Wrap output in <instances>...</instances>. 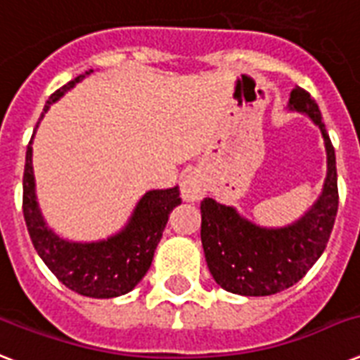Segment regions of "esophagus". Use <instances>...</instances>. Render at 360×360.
I'll use <instances>...</instances> for the list:
<instances>
[{"instance_id":"1","label":"esophagus","mask_w":360,"mask_h":360,"mask_svg":"<svg viewBox=\"0 0 360 360\" xmlns=\"http://www.w3.org/2000/svg\"><path fill=\"white\" fill-rule=\"evenodd\" d=\"M181 194L185 200L188 202H194V200H200L203 194V188H202V183L196 179V177H192L188 175L185 181H183V185H181Z\"/></svg>"}]
</instances>
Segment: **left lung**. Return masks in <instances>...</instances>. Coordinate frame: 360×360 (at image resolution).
<instances>
[{
	"mask_svg": "<svg viewBox=\"0 0 360 360\" xmlns=\"http://www.w3.org/2000/svg\"><path fill=\"white\" fill-rule=\"evenodd\" d=\"M290 110L307 114L318 124L327 149L323 192L299 222L267 230L240 219L233 207L205 198L202 209V245L214 282L226 291L246 297L274 295L297 284L310 271L329 243L338 211L335 147L321 112L310 93L295 87Z\"/></svg>",
	"mask_w": 360,
	"mask_h": 360,
	"instance_id": "8db88e82",
	"label": "left lung"
}]
</instances>
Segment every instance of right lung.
<instances>
[{"instance_id": "1", "label": "right lung", "mask_w": 360, "mask_h": 360, "mask_svg": "<svg viewBox=\"0 0 360 360\" xmlns=\"http://www.w3.org/2000/svg\"><path fill=\"white\" fill-rule=\"evenodd\" d=\"M93 70H86L89 75ZM84 75L59 87L46 101L44 112ZM31 141L25 153L22 209L31 243L56 278L69 290L93 299H112L129 293L151 267L153 256L169 213L179 205V188L149 191L134 209L121 233L98 243H69L48 230L35 198V177L31 166Z\"/></svg>"}]
</instances>
